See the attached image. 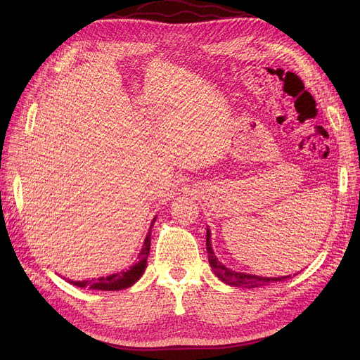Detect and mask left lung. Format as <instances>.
<instances>
[{"mask_svg": "<svg viewBox=\"0 0 360 360\" xmlns=\"http://www.w3.org/2000/svg\"><path fill=\"white\" fill-rule=\"evenodd\" d=\"M207 239H205V247H207V254H209V262H210V267L213 269V271L216 273V276L224 281L228 283L231 286L235 288H261V286H266L269 283L273 281H283L289 278L290 276H283V277H261V276H255V274H247V273H238L233 271L228 267H224L223 264L217 259V257L213 252L212 248V238H210V231L207 229Z\"/></svg>", "mask_w": 360, "mask_h": 360, "instance_id": "left-lung-1", "label": "left lung"}]
</instances>
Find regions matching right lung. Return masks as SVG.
Returning <instances> with one entry per match:
<instances>
[{
    "label": "right lung",
    "mask_w": 360,
    "mask_h": 360,
    "mask_svg": "<svg viewBox=\"0 0 360 360\" xmlns=\"http://www.w3.org/2000/svg\"><path fill=\"white\" fill-rule=\"evenodd\" d=\"M155 221H156V217L150 224V231L144 239L143 250L139 254V262L134 264V266H132L129 270L110 274L108 277H99L98 280L96 278L83 280V281H72L71 280V285L79 286V288H90L94 290H122V289H127V288L134 285V283L143 276L144 269L147 266V258H148V252H150V240H151V226H153Z\"/></svg>",
    "instance_id": "obj_1"
}]
</instances>
